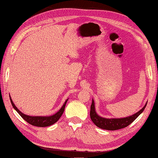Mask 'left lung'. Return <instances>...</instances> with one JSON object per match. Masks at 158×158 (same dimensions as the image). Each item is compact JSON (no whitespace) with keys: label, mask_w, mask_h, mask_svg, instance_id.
Wrapping results in <instances>:
<instances>
[{"label":"left lung","mask_w":158,"mask_h":158,"mask_svg":"<svg viewBox=\"0 0 158 158\" xmlns=\"http://www.w3.org/2000/svg\"><path fill=\"white\" fill-rule=\"evenodd\" d=\"M148 102L140 110L137 112L136 113L133 115L127 116L125 118H102L98 114L96 113L95 102L93 99L92 100V105L90 106V118L93 123L96 126L100 127V128L107 130H116L119 129L124 128V127L128 126L130 124L133 122L135 119L138 117L140 114L143 113L144 110H145L146 106H147Z\"/></svg>","instance_id":"1"}]
</instances>
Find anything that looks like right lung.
I'll list each match as a JSON object with an SVG mask.
<instances>
[{"label": "right lung", "instance_id": "obj_1", "mask_svg": "<svg viewBox=\"0 0 158 158\" xmlns=\"http://www.w3.org/2000/svg\"><path fill=\"white\" fill-rule=\"evenodd\" d=\"M10 100L13 108L17 111V113L21 116L23 119H24V120H26V122H28L29 124L37 127H48L50 126V125H53L54 123H56L57 121L60 119L61 115H63L64 110H65L66 102H67L68 98L65 100V102H64V104L63 105V106L61 107V108L59 110L56 114H54V115L51 116H30L28 115H26V114L23 113L21 111H20L17 108V107L15 106L14 103H13V100L11 99L10 95Z\"/></svg>", "mask_w": 158, "mask_h": 158}]
</instances>
